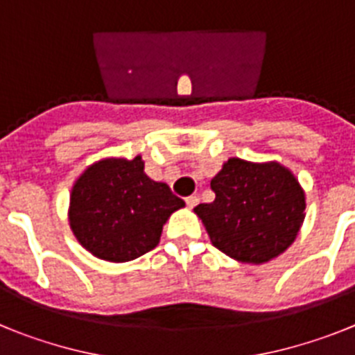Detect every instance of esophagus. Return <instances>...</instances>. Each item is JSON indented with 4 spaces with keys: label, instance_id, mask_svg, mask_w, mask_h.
Masks as SVG:
<instances>
[{
    "label": "esophagus",
    "instance_id": "obj_1",
    "mask_svg": "<svg viewBox=\"0 0 355 355\" xmlns=\"http://www.w3.org/2000/svg\"><path fill=\"white\" fill-rule=\"evenodd\" d=\"M187 206L188 208H193V206H197V202H199V199H197L196 196H190V197H187Z\"/></svg>",
    "mask_w": 355,
    "mask_h": 355
}]
</instances>
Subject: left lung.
I'll return each instance as SVG.
<instances>
[{"label": "left lung", "instance_id": "1", "mask_svg": "<svg viewBox=\"0 0 355 355\" xmlns=\"http://www.w3.org/2000/svg\"><path fill=\"white\" fill-rule=\"evenodd\" d=\"M213 202L193 208L213 245L249 265L283 254L306 218V193L293 172L279 162L229 158L211 180Z\"/></svg>", "mask_w": 355, "mask_h": 355}]
</instances>
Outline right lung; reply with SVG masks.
<instances>
[{
	"label": "right lung",
	"mask_w": 355,
	"mask_h": 355,
	"mask_svg": "<svg viewBox=\"0 0 355 355\" xmlns=\"http://www.w3.org/2000/svg\"><path fill=\"white\" fill-rule=\"evenodd\" d=\"M184 200L150 180L142 156L103 158L74 181L69 225L81 247L110 263L140 258L159 243L163 224Z\"/></svg>",
	"instance_id": "1"
}]
</instances>
